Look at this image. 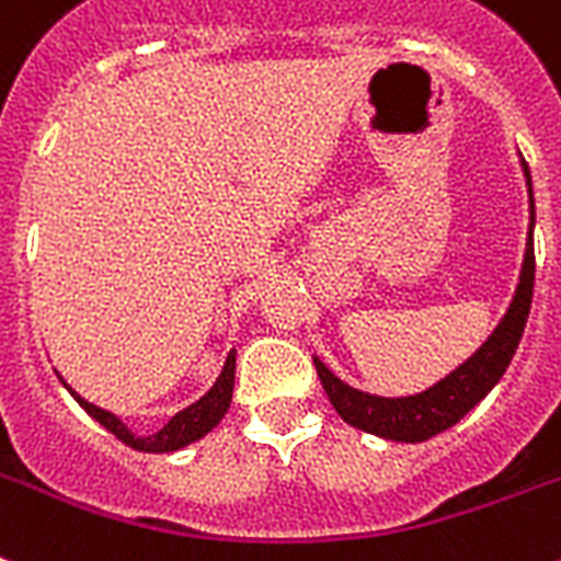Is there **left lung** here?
I'll return each instance as SVG.
<instances>
[{
	"instance_id": "left-lung-1",
	"label": "left lung",
	"mask_w": 561,
	"mask_h": 561,
	"mask_svg": "<svg viewBox=\"0 0 561 561\" xmlns=\"http://www.w3.org/2000/svg\"><path fill=\"white\" fill-rule=\"evenodd\" d=\"M527 190H530V239H527L525 265H522V279H518L516 296L510 302L504 320L499 322L490 340H486L467 363L446 375L440 383L432 389L412 394V398H377L366 394L352 386H345L340 377H334L325 368V363L313 357L317 375L322 380L331 407L348 426L371 435H380L386 440H403V444H421L432 435L449 430L470 412L476 403L490 394L502 375L507 371L510 359L516 354L518 340L525 334L527 313L533 302V279H536V256H533V221H536V207H533V184L530 170L525 163Z\"/></svg>"
}]
</instances>
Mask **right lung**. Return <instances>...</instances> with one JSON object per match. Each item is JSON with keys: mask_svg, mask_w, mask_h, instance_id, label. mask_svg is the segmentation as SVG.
Listing matches in <instances>:
<instances>
[{"mask_svg": "<svg viewBox=\"0 0 561 561\" xmlns=\"http://www.w3.org/2000/svg\"><path fill=\"white\" fill-rule=\"evenodd\" d=\"M233 380H236V354L230 352L227 354L225 368H221V375H218L216 386H213V389H209L198 403L186 407L184 412H178L161 432L147 435V438L131 435V432L121 423V417H115V414L106 412V409H100L94 407V403H89V400H83L77 391L68 389V386L66 389L75 394L77 403H80V407H83L94 421L103 423V426H106L117 440H123V444L131 446V449H138V453H175V449H181V446L204 438V435H207V432L213 430L221 417H225V412L230 409V398H233Z\"/></svg>", "mask_w": 561, "mask_h": 561, "instance_id": "obj_1", "label": "right lung"}]
</instances>
